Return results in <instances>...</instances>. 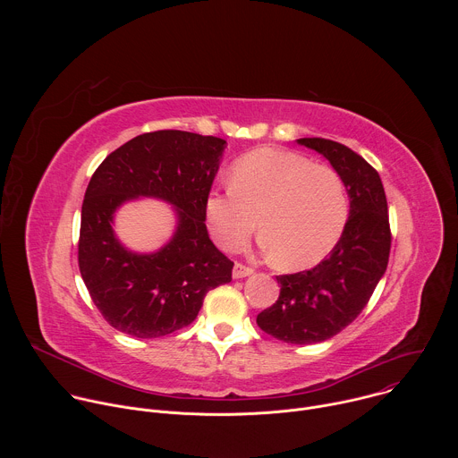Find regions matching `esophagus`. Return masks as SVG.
I'll use <instances>...</instances> for the list:
<instances>
[{"instance_id": "34e87169", "label": "esophagus", "mask_w": 458, "mask_h": 458, "mask_svg": "<svg viewBox=\"0 0 458 458\" xmlns=\"http://www.w3.org/2000/svg\"><path fill=\"white\" fill-rule=\"evenodd\" d=\"M251 274H253V268H248V267H244V265H241V263H235L233 272H232L233 279H244V277H248V276H251Z\"/></svg>"}]
</instances>
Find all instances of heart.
Masks as SVG:
<instances>
[{
	"label": "heart",
	"instance_id": "b5f03b06",
	"mask_svg": "<svg viewBox=\"0 0 458 458\" xmlns=\"http://www.w3.org/2000/svg\"><path fill=\"white\" fill-rule=\"evenodd\" d=\"M343 177L326 165L283 148H257L232 168V186L210 190L205 219L226 251L241 250L257 228L263 248L284 270L315 267L348 223Z\"/></svg>",
	"mask_w": 458,
	"mask_h": 458
}]
</instances>
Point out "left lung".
Returning a JSON list of instances; mask_svg holds the SVG:
<instances>
[{
    "mask_svg": "<svg viewBox=\"0 0 458 458\" xmlns=\"http://www.w3.org/2000/svg\"><path fill=\"white\" fill-rule=\"evenodd\" d=\"M297 143L330 161L350 198V217L332 253L311 270L279 276V299L257 315L268 335L304 346L332 339L364 310L386 272L391 233L384 186L371 165L330 140Z\"/></svg>",
    "mask_w": 458,
    "mask_h": 458,
    "instance_id": "obj_1",
    "label": "left lung"
}]
</instances>
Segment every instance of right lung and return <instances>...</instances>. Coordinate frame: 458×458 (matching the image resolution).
Returning a JSON list of instances; mask_svg holds the SVG:
<instances>
[{"label": "right lung", "mask_w": 458, "mask_h": 458, "mask_svg": "<svg viewBox=\"0 0 458 458\" xmlns=\"http://www.w3.org/2000/svg\"><path fill=\"white\" fill-rule=\"evenodd\" d=\"M226 141L182 130L141 134L94 172L81 207L80 272L115 330L138 339L177 332L198 317L205 295L232 281L233 263L210 241L205 199ZM140 197L170 204L173 237L156 252L126 249L113 232L114 212Z\"/></svg>", "instance_id": "obj_1"}]
</instances>
